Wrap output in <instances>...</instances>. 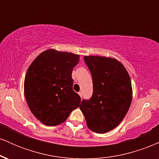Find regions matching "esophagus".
I'll return each mask as SVG.
<instances>
[{"label": "esophagus", "mask_w": 159, "mask_h": 159, "mask_svg": "<svg viewBox=\"0 0 159 159\" xmlns=\"http://www.w3.org/2000/svg\"><path fill=\"white\" fill-rule=\"evenodd\" d=\"M78 95H79V96H81V97H82V93H81V92H79V93H78Z\"/></svg>", "instance_id": "1"}]
</instances>
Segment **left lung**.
I'll return each instance as SVG.
<instances>
[{"mask_svg":"<svg viewBox=\"0 0 159 159\" xmlns=\"http://www.w3.org/2000/svg\"><path fill=\"white\" fill-rule=\"evenodd\" d=\"M84 60L92 75L93 92L90 99L82 100L80 109L90 130L107 132L121 123L130 107V77L124 66L114 58L84 56Z\"/></svg>","mask_w":159,"mask_h":159,"instance_id":"left-lung-1","label":"left lung"}]
</instances>
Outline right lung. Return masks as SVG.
Here are the masks:
<instances>
[{"mask_svg": "<svg viewBox=\"0 0 159 159\" xmlns=\"http://www.w3.org/2000/svg\"><path fill=\"white\" fill-rule=\"evenodd\" d=\"M79 55L48 49L32 62L25 75V96L29 108L41 123L54 126L78 107L81 97L72 89V72Z\"/></svg>", "mask_w": 159, "mask_h": 159, "instance_id": "1", "label": "right lung"}]
</instances>
